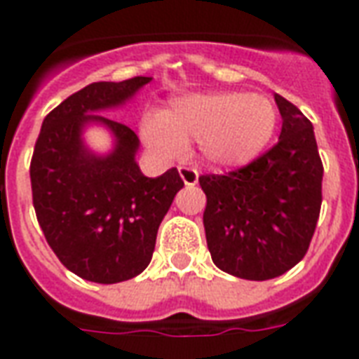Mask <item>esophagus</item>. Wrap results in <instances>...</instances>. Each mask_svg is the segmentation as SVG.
<instances>
[{"instance_id": "1", "label": "esophagus", "mask_w": 359, "mask_h": 359, "mask_svg": "<svg viewBox=\"0 0 359 359\" xmlns=\"http://www.w3.org/2000/svg\"><path fill=\"white\" fill-rule=\"evenodd\" d=\"M179 172H180V179H182V182L187 184V187H194V184H198V171H196L194 167H187V165H180L179 167Z\"/></svg>"}]
</instances>
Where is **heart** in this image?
<instances>
[{
	"instance_id": "obj_1",
	"label": "heart",
	"mask_w": 359,
	"mask_h": 359,
	"mask_svg": "<svg viewBox=\"0 0 359 359\" xmlns=\"http://www.w3.org/2000/svg\"><path fill=\"white\" fill-rule=\"evenodd\" d=\"M278 109L269 97L244 92H217L184 97L144 125V138L156 154L177 157L188 140H198L208 163L244 167L256 161L273 140Z\"/></svg>"
}]
</instances>
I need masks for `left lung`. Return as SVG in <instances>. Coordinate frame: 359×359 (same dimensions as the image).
<instances>
[{"label":"left lung","instance_id":"1","mask_svg":"<svg viewBox=\"0 0 359 359\" xmlns=\"http://www.w3.org/2000/svg\"><path fill=\"white\" fill-rule=\"evenodd\" d=\"M278 142L246 167L202 175L205 241L219 269L248 280L283 275L306 256L321 211L323 163L313 125L275 94Z\"/></svg>","mask_w":359,"mask_h":359}]
</instances>
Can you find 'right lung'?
I'll return each instance as SVG.
<instances>
[{"label": "right lung", "instance_id": "right-lung-1", "mask_svg": "<svg viewBox=\"0 0 359 359\" xmlns=\"http://www.w3.org/2000/svg\"><path fill=\"white\" fill-rule=\"evenodd\" d=\"M149 76L92 82L43 118L30 161L32 203L50 248L74 275L113 285L140 275L154 256L157 229L184 182L172 167L144 177L136 163L140 140L133 128L97 115L130 100ZM90 122L116 138L107 156L81 142Z\"/></svg>", "mask_w": 359, "mask_h": 359}]
</instances>
